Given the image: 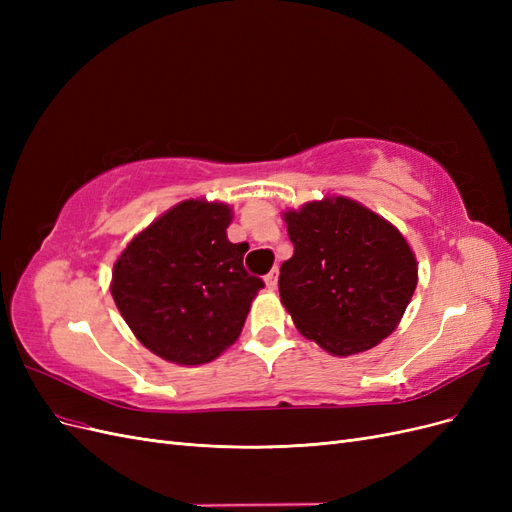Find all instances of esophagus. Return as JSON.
I'll return each instance as SVG.
<instances>
[{"mask_svg":"<svg viewBox=\"0 0 512 512\" xmlns=\"http://www.w3.org/2000/svg\"><path fill=\"white\" fill-rule=\"evenodd\" d=\"M277 277H280V271L277 269H271L267 275H265V284L269 290H275L277 288Z\"/></svg>","mask_w":512,"mask_h":512,"instance_id":"1","label":"esophagus"}]
</instances>
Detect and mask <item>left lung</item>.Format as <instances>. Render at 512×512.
Here are the masks:
<instances>
[{
  "instance_id": "left-lung-1",
  "label": "left lung",
  "mask_w": 512,
  "mask_h": 512,
  "mask_svg": "<svg viewBox=\"0 0 512 512\" xmlns=\"http://www.w3.org/2000/svg\"><path fill=\"white\" fill-rule=\"evenodd\" d=\"M294 245L280 297L297 329L348 356L389 337L416 288V260L401 232L350 198L284 213Z\"/></svg>"
}]
</instances>
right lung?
Wrapping results in <instances>:
<instances>
[{
	"mask_svg": "<svg viewBox=\"0 0 512 512\" xmlns=\"http://www.w3.org/2000/svg\"><path fill=\"white\" fill-rule=\"evenodd\" d=\"M230 207L185 200L134 237L115 262L113 299L153 354L209 363L239 337L265 282L243 267L247 243H230Z\"/></svg>",
	"mask_w": 512,
	"mask_h": 512,
	"instance_id": "right-lung-1",
	"label": "right lung"
}]
</instances>
